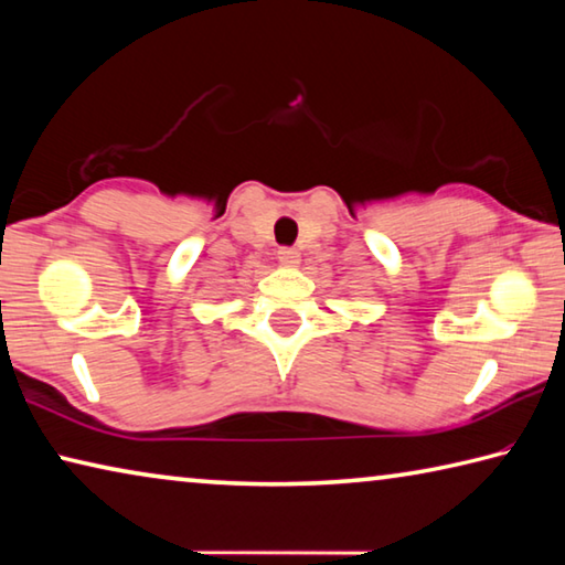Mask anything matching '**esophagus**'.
<instances>
[{"instance_id": "obj_1", "label": "esophagus", "mask_w": 565, "mask_h": 565, "mask_svg": "<svg viewBox=\"0 0 565 565\" xmlns=\"http://www.w3.org/2000/svg\"><path fill=\"white\" fill-rule=\"evenodd\" d=\"M299 252H296V248H291V246H284V248H279V262L284 264V266H296L299 264Z\"/></svg>"}]
</instances>
